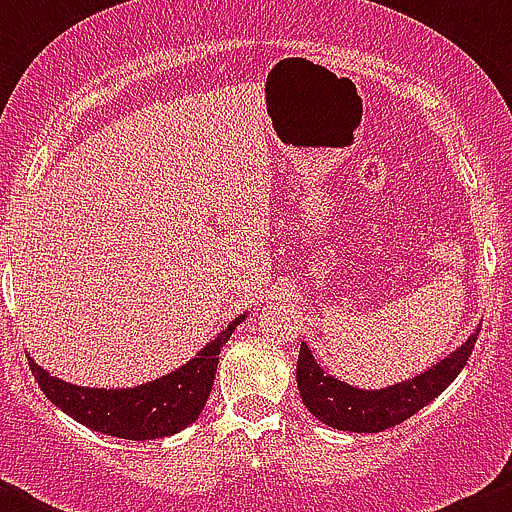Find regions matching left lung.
<instances>
[{"mask_svg": "<svg viewBox=\"0 0 512 512\" xmlns=\"http://www.w3.org/2000/svg\"><path fill=\"white\" fill-rule=\"evenodd\" d=\"M478 332L480 329H476L473 337H468L461 349H456L428 371L381 391H361L337 381L334 376H327L322 366L314 361L307 344H302L297 361L299 396L319 421L339 431L379 433L384 428L399 426L416 411H421L428 401L436 399L461 374L476 347Z\"/></svg>", "mask_w": 512, "mask_h": 512, "instance_id": "obj_1", "label": "left lung"}]
</instances>
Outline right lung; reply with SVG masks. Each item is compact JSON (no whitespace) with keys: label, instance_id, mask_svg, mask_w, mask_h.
<instances>
[{"label":"right lung","instance_id":"1","mask_svg":"<svg viewBox=\"0 0 512 512\" xmlns=\"http://www.w3.org/2000/svg\"><path fill=\"white\" fill-rule=\"evenodd\" d=\"M245 317H237L183 369L136 389H84L66 384L29 359L36 384L51 404L98 433L128 441H151L183 431L195 421L213 391L220 349Z\"/></svg>","mask_w":512,"mask_h":512}]
</instances>
